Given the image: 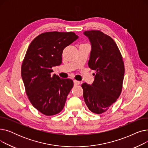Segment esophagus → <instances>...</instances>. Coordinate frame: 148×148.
<instances>
[{
  "label": "esophagus",
  "instance_id": "34e87169",
  "mask_svg": "<svg viewBox=\"0 0 148 148\" xmlns=\"http://www.w3.org/2000/svg\"><path fill=\"white\" fill-rule=\"evenodd\" d=\"M74 85L80 84V82L77 81V80H74Z\"/></svg>",
  "mask_w": 148,
  "mask_h": 148
}]
</instances>
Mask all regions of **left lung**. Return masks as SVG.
Wrapping results in <instances>:
<instances>
[{
    "instance_id": "8db88e82",
    "label": "left lung",
    "mask_w": 148,
    "mask_h": 148,
    "mask_svg": "<svg viewBox=\"0 0 148 148\" xmlns=\"http://www.w3.org/2000/svg\"><path fill=\"white\" fill-rule=\"evenodd\" d=\"M92 49L88 66L95 70L92 85L82 84L83 98L89 109L99 114L106 112L120 96L125 73L122 54L110 36L99 30L85 31Z\"/></svg>"
}]
</instances>
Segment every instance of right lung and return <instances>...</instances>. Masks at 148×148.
<instances>
[{"label":"right lung","mask_w":148,"mask_h":148,"mask_svg":"<svg viewBox=\"0 0 148 148\" xmlns=\"http://www.w3.org/2000/svg\"><path fill=\"white\" fill-rule=\"evenodd\" d=\"M78 38L75 33L48 32L30 44L21 65V77L28 99L46 116L60 113L74 86L73 81L51 75L53 66L62 64L64 49Z\"/></svg>","instance_id":"1"}]
</instances>
